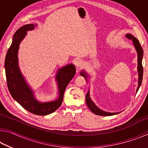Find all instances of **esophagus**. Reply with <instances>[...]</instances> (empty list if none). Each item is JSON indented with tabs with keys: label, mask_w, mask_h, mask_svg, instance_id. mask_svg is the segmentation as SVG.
<instances>
[{
	"label": "esophagus",
	"mask_w": 148,
	"mask_h": 148,
	"mask_svg": "<svg viewBox=\"0 0 148 148\" xmlns=\"http://www.w3.org/2000/svg\"><path fill=\"white\" fill-rule=\"evenodd\" d=\"M76 65L77 67H82V66H83L84 65V62L83 60L79 59V60H77V61H76Z\"/></svg>",
	"instance_id": "obj_1"
}]
</instances>
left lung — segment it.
Returning a JSON list of instances; mask_svg holds the SVG:
<instances>
[{
    "mask_svg": "<svg viewBox=\"0 0 148 148\" xmlns=\"http://www.w3.org/2000/svg\"><path fill=\"white\" fill-rule=\"evenodd\" d=\"M126 37L127 38H129L130 40H132V42H133L134 46L135 47V49H136L137 53H138V86L137 87L136 89V92H138V89L140 88V86L142 84V77H143V66H142V56H143V49H142V47H141L139 41L138 40V39L135 38L134 36H132V34H127L126 35ZM81 76H84L85 77V79H86L87 81V75L84 72V71L82 72L81 73ZM86 104L88 106L90 110L94 113L95 114L98 115V116H114V115H116L117 114H118V112H116V113H111V112H104L103 110H102L101 109H99L98 107H97L96 105L93 102L91 101V98L89 97V91L87 92V93L86 95Z\"/></svg>",
    "mask_w": 148,
    "mask_h": 148,
    "instance_id": "left-lung-1",
    "label": "left lung"
}]
</instances>
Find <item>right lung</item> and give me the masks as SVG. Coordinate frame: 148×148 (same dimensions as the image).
Instances as JSON below:
<instances>
[{"label": "right lung", "mask_w": 148, "mask_h": 148, "mask_svg": "<svg viewBox=\"0 0 148 148\" xmlns=\"http://www.w3.org/2000/svg\"><path fill=\"white\" fill-rule=\"evenodd\" d=\"M37 25H36V26ZM34 24H27L20 27L15 32L10 47L7 51L5 59L7 86L13 99L21 106L31 113L38 116H46L53 113L61 106L65 89L73 78L76 73V68L70 64L59 69L56 74V79L59 87V97L54 101L47 102H38L34 98L33 91L26 83L18 67L19 46L27 34V31L34 29Z\"/></svg>", "instance_id": "obj_1"}]
</instances>
